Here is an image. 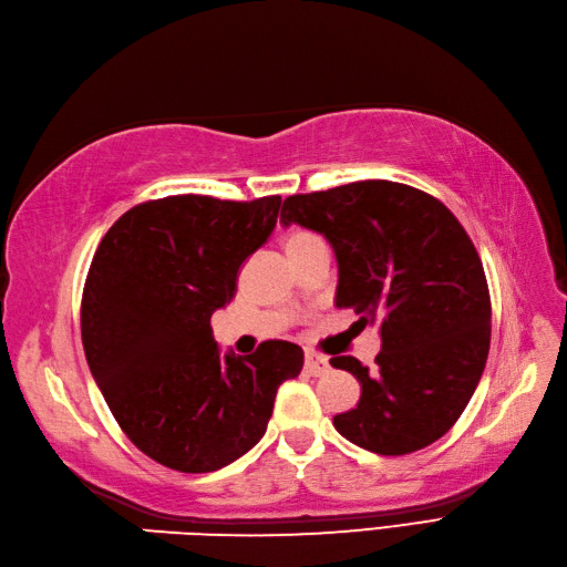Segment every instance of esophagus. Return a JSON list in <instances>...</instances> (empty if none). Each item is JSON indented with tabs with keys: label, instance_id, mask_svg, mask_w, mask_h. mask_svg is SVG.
I'll return each mask as SVG.
<instances>
[{
	"label": "esophagus",
	"instance_id": "esophagus-1",
	"mask_svg": "<svg viewBox=\"0 0 567 567\" xmlns=\"http://www.w3.org/2000/svg\"><path fill=\"white\" fill-rule=\"evenodd\" d=\"M307 359H303V369H307V373L311 375H321L328 371V357L318 354L313 350H307V354H303Z\"/></svg>",
	"mask_w": 567,
	"mask_h": 567
}]
</instances>
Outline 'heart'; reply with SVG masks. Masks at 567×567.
Instances as JSON below:
<instances>
[{
    "mask_svg": "<svg viewBox=\"0 0 567 567\" xmlns=\"http://www.w3.org/2000/svg\"><path fill=\"white\" fill-rule=\"evenodd\" d=\"M311 239H316V237H313V235H309V231H303V229L289 231V235L285 237V251H287V254H289V251H295V249H299V246L309 244Z\"/></svg>",
    "mask_w": 567,
    "mask_h": 567,
    "instance_id": "1",
    "label": "heart"
}]
</instances>
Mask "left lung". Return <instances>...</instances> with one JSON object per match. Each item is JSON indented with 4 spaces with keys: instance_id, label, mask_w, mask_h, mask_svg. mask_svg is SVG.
<instances>
[{
    "instance_id": "obj_1",
    "label": "left lung",
    "mask_w": 567,
    "mask_h": 567,
    "mask_svg": "<svg viewBox=\"0 0 567 567\" xmlns=\"http://www.w3.org/2000/svg\"><path fill=\"white\" fill-rule=\"evenodd\" d=\"M280 225L328 239L338 260V309L379 326L375 367L332 357L361 385L357 408L332 419L347 441L408 455L439 441L467 408L491 344L482 258L439 198L369 179L285 198Z\"/></svg>"
}]
</instances>
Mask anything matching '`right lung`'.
Returning a JSON list of instances; mask_svg holds the SVG:
<instances>
[{
	"mask_svg": "<svg viewBox=\"0 0 567 567\" xmlns=\"http://www.w3.org/2000/svg\"><path fill=\"white\" fill-rule=\"evenodd\" d=\"M280 196H167L126 210L100 241L81 303L83 352L132 443L177 472H215L264 439L275 393L303 352L268 340L223 352L210 316L264 246Z\"/></svg>",
	"mask_w": 567,
	"mask_h": 567,
	"instance_id": "obj_1",
	"label": "right lung"
}]
</instances>
